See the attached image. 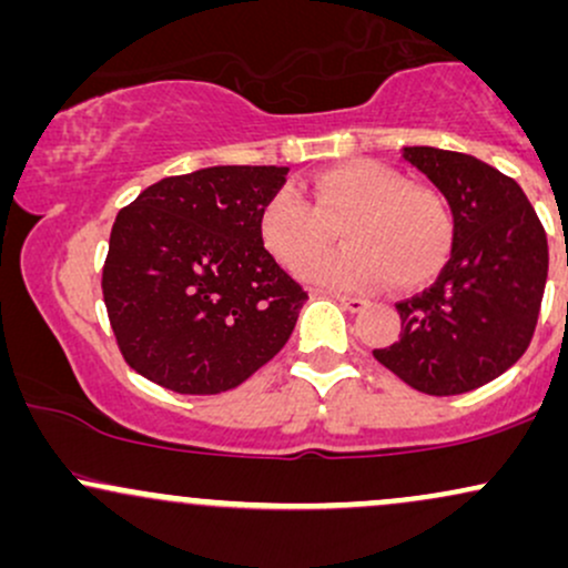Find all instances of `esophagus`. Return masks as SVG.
Wrapping results in <instances>:
<instances>
[{"label":"esophagus","mask_w":568,"mask_h":568,"mask_svg":"<svg viewBox=\"0 0 568 568\" xmlns=\"http://www.w3.org/2000/svg\"><path fill=\"white\" fill-rule=\"evenodd\" d=\"M331 296H334L336 302L342 304L344 310H349V312H361V310H366V298H361V296H349V293H338V291L331 293Z\"/></svg>","instance_id":"esophagus-1"}]
</instances>
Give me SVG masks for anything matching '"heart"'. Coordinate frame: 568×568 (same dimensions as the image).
Wrapping results in <instances>:
<instances>
[{
    "instance_id": "1",
    "label": "heart",
    "mask_w": 568,
    "mask_h": 568,
    "mask_svg": "<svg viewBox=\"0 0 568 568\" xmlns=\"http://www.w3.org/2000/svg\"><path fill=\"white\" fill-rule=\"evenodd\" d=\"M343 232L334 257L314 256ZM258 234L280 264L317 285L376 291L387 283L414 288L440 270L452 245V216L433 189L376 160L328 168L312 181V202L298 189L280 186L258 213Z\"/></svg>"
}]
</instances>
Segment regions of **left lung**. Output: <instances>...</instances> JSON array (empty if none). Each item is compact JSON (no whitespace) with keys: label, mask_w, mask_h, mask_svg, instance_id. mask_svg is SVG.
Returning a JSON list of instances; mask_svg holds the SVG:
<instances>
[{"label":"left lung","mask_w":568,"mask_h":568,"mask_svg":"<svg viewBox=\"0 0 568 568\" xmlns=\"http://www.w3.org/2000/svg\"><path fill=\"white\" fill-rule=\"evenodd\" d=\"M454 216L452 256L427 291L397 302L400 338L374 357L427 395H462L497 379L537 328L547 237L510 175L462 152L406 146Z\"/></svg>","instance_id":"obj_1"}]
</instances>
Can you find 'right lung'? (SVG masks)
Instances as JSON below:
<instances>
[{
  "mask_svg": "<svg viewBox=\"0 0 568 568\" xmlns=\"http://www.w3.org/2000/svg\"><path fill=\"white\" fill-rule=\"evenodd\" d=\"M285 173L202 168L146 186L116 213L101 288L130 368L173 393L216 395L285 347L306 291L258 234Z\"/></svg>",
  "mask_w": 568,
  "mask_h": 568,
  "instance_id": "right-lung-1",
  "label": "right lung"
}]
</instances>
